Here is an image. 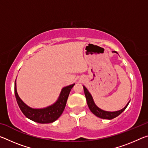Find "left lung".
<instances>
[{
  "instance_id": "8db88e82",
  "label": "left lung",
  "mask_w": 148,
  "mask_h": 148,
  "mask_svg": "<svg viewBox=\"0 0 148 148\" xmlns=\"http://www.w3.org/2000/svg\"><path fill=\"white\" fill-rule=\"evenodd\" d=\"M113 53H117V52L115 51H113ZM83 87H84V93L86 97L87 103V105H88L89 110H91L92 114H95L96 116L100 117V118L104 119H112L115 118V117H116L117 116H118L119 115L121 114L122 112L126 109V108L127 107V106H128V104L130 102L129 101L128 103L127 104L126 106H125L123 108L120 110H118V111H116V112L104 111V110L99 108L95 104L93 99H92L91 95L90 94V92H89L88 90H87V89L84 86Z\"/></svg>"
}]
</instances>
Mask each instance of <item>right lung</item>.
Wrapping results in <instances>:
<instances>
[{"mask_svg":"<svg viewBox=\"0 0 148 148\" xmlns=\"http://www.w3.org/2000/svg\"><path fill=\"white\" fill-rule=\"evenodd\" d=\"M74 85L75 84L63 87L58 99L53 104L40 109L32 108L28 106L19 98L16 89V80L15 81L14 92L19 108L27 118L39 123H50L56 121L62 114L66 106L70 92Z\"/></svg>","mask_w":148,"mask_h":148,"instance_id":"right-lung-1","label":"right lung"}]
</instances>
